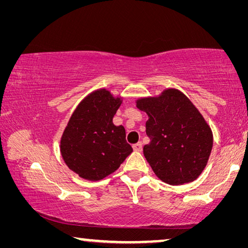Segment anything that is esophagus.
I'll return each mask as SVG.
<instances>
[{"instance_id": "1", "label": "esophagus", "mask_w": 248, "mask_h": 248, "mask_svg": "<svg viewBox=\"0 0 248 248\" xmlns=\"http://www.w3.org/2000/svg\"><path fill=\"white\" fill-rule=\"evenodd\" d=\"M132 146H133V150L137 151V152H141V151H142V143H141V142H138V143L133 144Z\"/></svg>"}]
</instances>
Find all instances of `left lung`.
<instances>
[{
	"label": "left lung",
	"instance_id": "1",
	"mask_svg": "<svg viewBox=\"0 0 248 248\" xmlns=\"http://www.w3.org/2000/svg\"><path fill=\"white\" fill-rule=\"evenodd\" d=\"M149 116L145 128L150 143L143 154L155 175L166 184L194 182L202 173L213 144L211 129L187 96L175 89L158 97L137 100Z\"/></svg>",
	"mask_w": 248,
	"mask_h": 248
}]
</instances>
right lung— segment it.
<instances>
[{
  "label": "right lung",
  "mask_w": 248,
  "mask_h": 248,
  "mask_svg": "<svg viewBox=\"0 0 248 248\" xmlns=\"http://www.w3.org/2000/svg\"><path fill=\"white\" fill-rule=\"evenodd\" d=\"M120 105L119 97L105 89L98 90L84 98L71 116L60 150L65 164L79 177L103 179L132 152L124 128L112 124Z\"/></svg>",
  "instance_id": "add662e5"
}]
</instances>
